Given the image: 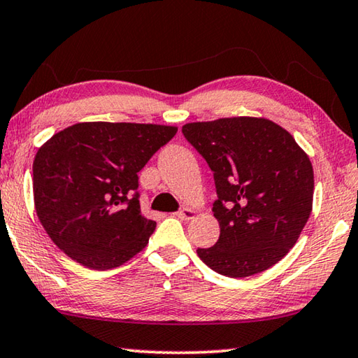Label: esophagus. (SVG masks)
I'll list each match as a JSON object with an SVG mask.
<instances>
[{"mask_svg":"<svg viewBox=\"0 0 358 358\" xmlns=\"http://www.w3.org/2000/svg\"><path fill=\"white\" fill-rule=\"evenodd\" d=\"M175 215H177V217H180V220L189 221V220H192L194 216H196V210L191 208V207H185V208H181L178 213H175Z\"/></svg>","mask_w":358,"mask_h":358,"instance_id":"34e87169","label":"esophagus"}]
</instances>
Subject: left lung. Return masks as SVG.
<instances>
[{
	"label": "left lung",
	"mask_w": 358,
	"mask_h": 358,
	"mask_svg": "<svg viewBox=\"0 0 358 358\" xmlns=\"http://www.w3.org/2000/svg\"><path fill=\"white\" fill-rule=\"evenodd\" d=\"M185 137L215 175L220 240L197 256L216 273L246 278L280 262L313 210L314 172L295 138L271 120L186 123Z\"/></svg>",
	"instance_id": "left-lung-1"
}]
</instances>
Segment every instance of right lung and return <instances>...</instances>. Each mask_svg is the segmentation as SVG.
Masks as SVG:
<instances>
[{
  "mask_svg": "<svg viewBox=\"0 0 358 358\" xmlns=\"http://www.w3.org/2000/svg\"><path fill=\"white\" fill-rule=\"evenodd\" d=\"M177 126L85 121L53 134L33 162L34 208L59 250L92 270L123 265L148 245L137 173Z\"/></svg>",
  "mask_w": 358,
  "mask_h": 358,
  "instance_id": "obj_1",
  "label": "right lung"
}]
</instances>
